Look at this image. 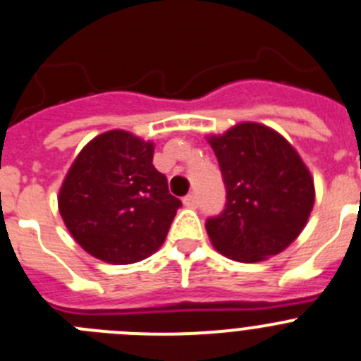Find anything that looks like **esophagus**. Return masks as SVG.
<instances>
[{"label": "esophagus", "instance_id": "1", "mask_svg": "<svg viewBox=\"0 0 361 361\" xmlns=\"http://www.w3.org/2000/svg\"><path fill=\"white\" fill-rule=\"evenodd\" d=\"M184 206H188V208H197L199 206V199H197L195 193H190V195H186L183 199Z\"/></svg>", "mask_w": 361, "mask_h": 361}]
</instances>
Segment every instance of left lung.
Wrapping results in <instances>:
<instances>
[{"label": "left lung", "instance_id": "8db88e82", "mask_svg": "<svg viewBox=\"0 0 361 361\" xmlns=\"http://www.w3.org/2000/svg\"><path fill=\"white\" fill-rule=\"evenodd\" d=\"M226 184V208L206 222L215 250L237 262L282 253L314 206L311 171L291 142L260 123L209 135Z\"/></svg>", "mask_w": 361, "mask_h": 361}]
</instances>
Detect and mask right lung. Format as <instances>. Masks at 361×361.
Here are the masks:
<instances>
[{
    "label": "right lung",
    "mask_w": 361,
    "mask_h": 361,
    "mask_svg": "<svg viewBox=\"0 0 361 361\" xmlns=\"http://www.w3.org/2000/svg\"><path fill=\"white\" fill-rule=\"evenodd\" d=\"M152 141L124 130L94 137L59 190L66 229L86 253L108 264L141 262L164 242L180 200L153 166Z\"/></svg>",
    "instance_id": "right-lung-1"
}]
</instances>
